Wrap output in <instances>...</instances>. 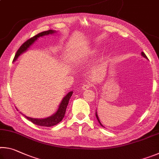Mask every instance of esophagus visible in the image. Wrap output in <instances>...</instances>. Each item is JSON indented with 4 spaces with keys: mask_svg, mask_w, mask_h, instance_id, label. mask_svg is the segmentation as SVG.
Listing matches in <instances>:
<instances>
[{
    "mask_svg": "<svg viewBox=\"0 0 159 159\" xmlns=\"http://www.w3.org/2000/svg\"><path fill=\"white\" fill-rule=\"evenodd\" d=\"M90 87H91V84H90V83H85V84H84V85H83L82 89L83 90H86L89 89Z\"/></svg>",
    "mask_w": 159,
    "mask_h": 159,
    "instance_id": "obj_1",
    "label": "esophagus"
}]
</instances>
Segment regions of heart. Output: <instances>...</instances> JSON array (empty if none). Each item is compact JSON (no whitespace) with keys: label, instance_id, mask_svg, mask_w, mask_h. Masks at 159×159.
I'll return each instance as SVG.
<instances>
[{"label":"heart","instance_id":"heart-1","mask_svg":"<svg viewBox=\"0 0 159 159\" xmlns=\"http://www.w3.org/2000/svg\"><path fill=\"white\" fill-rule=\"evenodd\" d=\"M97 52H98L97 48H94V49H93V50H91V53H92L93 55H95V54L97 53Z\"/></svg>","mask_w":159,"mask_h":159}]
</instances>
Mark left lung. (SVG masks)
Returning <instances> with one entry per match:
<instances>
[{
    "label": "left lung",
    "mask_w": 159,
    "mask_h": 159,
    "mask_svg": "<svg viewBox=\"0 0 159 159\" xmlns=\"http://www.w3.org/2000/svg\"><path fill=\"white\" fill-rule=\"evenodd\" d=\"M141 55L142 56V57H144V58H146V59H147V60H148V58H147V57L146 56V55H145V54H144L143 52H141ZM95 115H96V118H97V119H98V122L99 123V124H100V125H101V126H102V127H104L103 125L102 124V123L100 122V120H99V117H98V113H97V111L95 112Z\"/></svg>",
    "instance_id": "obj_1"
}]
</instances>
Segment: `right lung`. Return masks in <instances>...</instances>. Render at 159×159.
<instances>
[{
  "label": "right lung",
  "instance_id": "add662e5",
  "mask_svg": "<svg viewBox=\"0 0 159 159\" xmlns=\"http://www.w3.org/2000/svg\"><path fill=\"white\" fill-rule=\"evenodd\" d=\"M56 32L57 31L54 30L45 31L43 32H41V33L38 34L37 35H36V36L31 38L30 39L27 40V41L21 45V47L19 48L18 50L17 51V52H16L15 56L14 57V60H13V62L17 60V58L20 57L21 54L25 52L26 51L28 50V48H30L31 45L33 44L35 41H37V39H39V38L43 37L44 36H48V35H50V34H55ZM72 94H73V91H71V92H69L68 94H66V96L64 97L62 100L61 102V103L60 104V105H59L57 111H56L54 114L51 115L50 116H48L47 118H34L26 116L24 114L23 115L25 116L29 120H30V121H31L32 123L37 125L45 126V127H51V126L57 125L63 119V118L64 117L66 107H67V105H68L69 101L70 98H71Z\"/></svg>",
  "mask_w": 159,
  "mask_h": 159
}]
</instances>
